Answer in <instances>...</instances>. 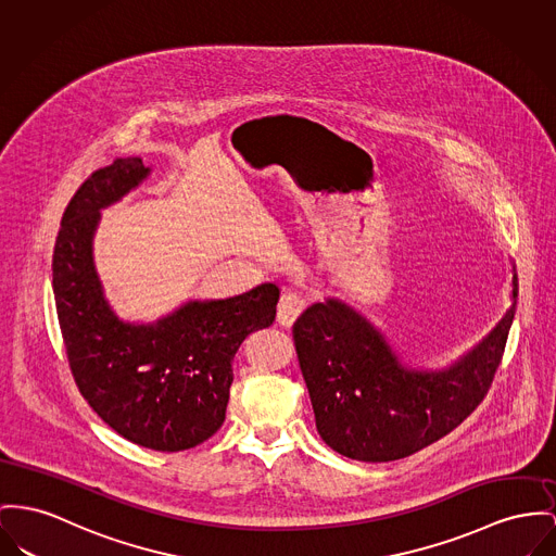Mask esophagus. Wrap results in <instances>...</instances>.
<instances>
[{"instance_id":"esophagus-1","label":"esophagus","mask_w":556,"mask_h":556,"mask_svg":"<svg viewBox=\"0 0 556 556\" xmlns=\"http://www.w3.org/2000/svg\"><path fill=\"white\" fill-rule=\"evenodd\" d=\"M305 305H307V299L303 293H299V291L285 293L278 303V323L282 327H293L296 318L301 316V312L305 309Z\"/></svg>"}]
</instances>
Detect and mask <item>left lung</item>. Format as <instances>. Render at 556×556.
Masks as SVG:
<instances>
[{
	"mask_svg": "<svg viewBox=\"0 0 556 556\" xmlns=\"http://www.w3.org/2000/svg\"><path fill=\"white\" fill-rule=\"evenodd\" d=\"M517 296L513 274V307L443 370L405 367L386 337L339 299L309 305L293 325V339L323 441L350 459L392 462L446 437L489 392Z\"/></svg>",
	"mask_w": 556,
	"mask_h": 556,
	"instance_id": "1",
	"label": "left lung"
}]
</instances>
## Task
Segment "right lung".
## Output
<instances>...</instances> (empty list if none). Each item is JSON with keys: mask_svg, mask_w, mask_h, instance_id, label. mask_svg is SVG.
Masks as SVG:
<instances>
[{"mask_svg": "<svg viewBox=\"0 0 556 556\" xmlns=\"http://www.w3.org/2000/svg\"><path fill=\"white\" fill-rule=\"evenodd\" d=\"M149 175L141 157L94 170L63 213L52 255V289L75 383L94 413L130 443L186 451L223 426L240 343L276 318L280 291L189 301L153 325L122 323L92 261L101 208Z\"/></svg>", "mask_w": 556, "mask_h": 556, "instance_id": "add662e5", "label": "right lung"}]
</instances>
